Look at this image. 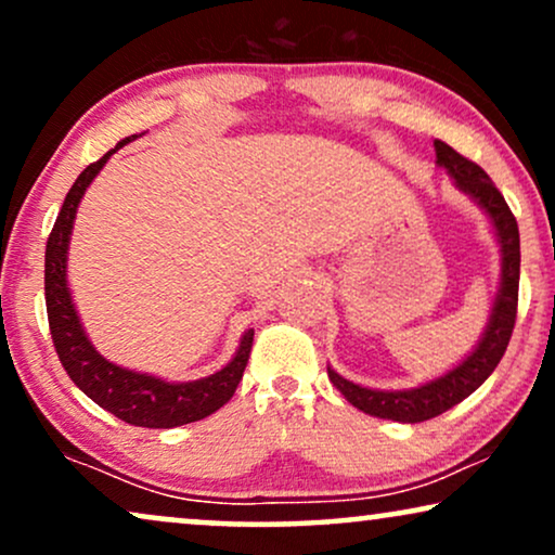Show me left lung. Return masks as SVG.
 <instances>
[{"label":"left lung","mask_w":555,"mask_h":555,"mask_svg":"<svg viewBox=\"0 0 555 555\" xmlns=\"http://www.w3.org/2000/svg\"><path fill=\"white\" fill-rule=\"evenodd\" d=\"M435 164L446 168L448 177L459 192H464L476 207L487 215L492 225L494 241L500 245V286H496L492 312L481 338L468 350L453 369L430 378L412 389H371L340 376L333 366H327V376L333 387L348 399L356 410L371 417L395 420V423H425V420L443 415L492 376L496 363L502 361L512 327L517 318V286H520V230L515 215L509 212L507 202L487 177L481 166L455 153L443 140H435Z\"/></svg>","instance_id":"8db88e82"}]
</instances>
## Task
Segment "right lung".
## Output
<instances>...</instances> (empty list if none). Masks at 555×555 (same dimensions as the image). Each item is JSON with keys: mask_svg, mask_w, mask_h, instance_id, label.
I'll return each instance as SVG.
<instances>
[{"mask_svg": "<svg viewBox=\"0 0 555 555\" xmlns=\"http://www.w3.org/2000/svg\"><path fill=\"white\" fill-rule=\"evenodd\" d=\"M140 135L122 138L100 160L83 168L74 186L68 189L46 245V307L55 353H59L63 369L72 376L76 387L91 402H96L102 410L112 412L125 423L166 430V427L205 420L230 402V397L235 395L237 384L243 378L245 363H248L250 346H254V327L245 330L235 356L225 366L209 376L194 378V382H168V378H160L156 374L125 369L120 363L104 359L100 350L91 346L79 310H76L72 286H68V245H72L74 235L76 209H79L83 194H87L89 184L96 179L104 164L122 145L132 143Z\"/></svg>", "mask_w": 555, "mask_h": 555, "instance_id": "right-lung-1", "label": "right lung"}]
</instances>
